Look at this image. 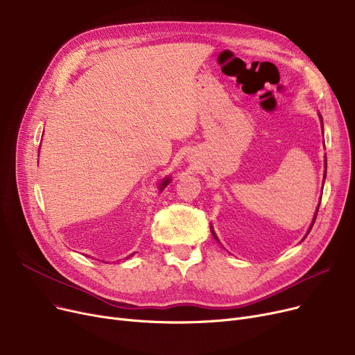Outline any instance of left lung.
Wrapping results in <instances>:
<instances>
[{
    "label": "left lung",
    "instance_id": "1",
    "mask_svg": "<svg viewBox=\"0 0 355 355\" xmlns=\"http://www.w3.org/2000/svg\"><path fill=\"white\" fill-rule=\"evenodd\" d=\"M325 168H327V159H325ZM325 171H327V170H325ZM324 181H325V174H324ZM318 210H320V204H318V207H316V211H315V216H313V220H312V223H311V226H309V230H308V233L311 232V229H312V226H313V223H315V220H316V214H318ZM211 233H213L214 239H216V240H218L213 229H211ZM308 233H306V236H308ZM306 236H305V237H306ZM305 237H304V239H305Z\"/></svg>",
    "mask_w": 355,
    "mask_h": 355
}]
</instances>
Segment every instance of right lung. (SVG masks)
Returning a JSON list of instances; mask_svg holds the SVG:
<instances>
[{
  "label": "right lung",
  "instance_id": "1",
  "mask_svg": "<svg viewBox=\"0 0 355 355\" xmlns=\"http://www.w3.org/2000/svg\"><path fill=\"white\" fill-rule=\"evenodd\" d=\"M170 181H171L170 178H165V180H164V181H162V182L159 184V190L165 189V187H166V185H168V184H170ZM132 256H134V253H132V254H129V256H128L126 259H129V257H132Z\"/></svg>",
  "mask_w": 355,
  "mask_h": 355
}]
</instances>
